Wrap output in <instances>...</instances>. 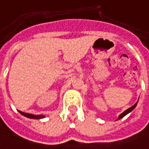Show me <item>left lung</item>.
<instances>
[{"mask_svg": "<svg viewBox=\"0 0 149 149\" xmlns=\"http://www.w3.org/2000/svg\"><path fill=\"white\" fill-rule=\"evenodd\" d=\"M137 101H138V100H137ZM136 104H137V102L136 103V104H134V105H132V107H130V108H128V109H126V110H125L124 112H122V113H121V114H120V115L119 116L118 118H117V120H120V119L123 118V117H124L125 116H127V114H129L130 112H132V110H133V109H135V108H136Z\"/></svg>", "mask_w": 149, "mask_h": 149, "instance_id": "8db88e82", "label": "left lung"}]
</instances>
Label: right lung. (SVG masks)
Masks as SVG:
<instances>
[{"label": "right lung", "instance_id": "1", "mask_svg": "<svg viewBox=\"0 0 149 149\" xmlns=\"http://www.w3.org/2000/svg\"><path fill=\"white\" fill-rule=\"evenodd\" d=\"M19 111V113L22 115L23 116H25V117H28V118L29 119H36V120H40V119L42 118H45V116H43V115H33V114H28V113H24V112H22V111H20V110H18Z\"/></svg>", "mask_w": 149, "mask_h": 149}]
</instances>
